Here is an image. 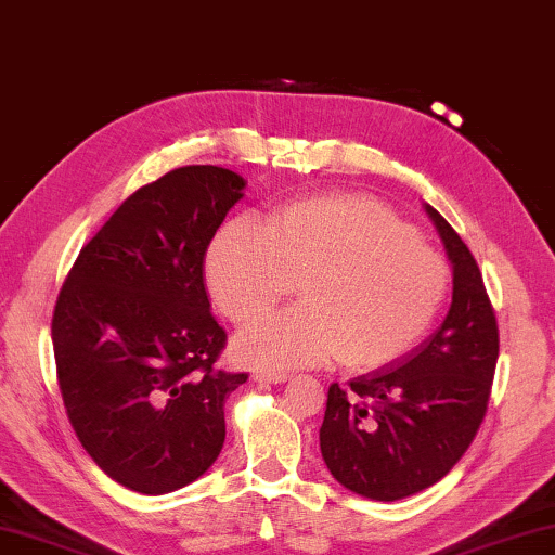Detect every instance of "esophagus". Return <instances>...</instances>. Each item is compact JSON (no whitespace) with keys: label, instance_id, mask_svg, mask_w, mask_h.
Wrapping results in <instances>:
<instances>
[{"label":"esophagus","instance_id":"esophagus-1","mask_svg":"<svg viewBox=\"0 0 555 555\" xmlns=\"http://www.w3.org/2000/svg\"><path fill=\"white\" fill-rule=\"evenodd\" d=\"M291 376L284 374V371H255V380L259 383H284Z\"/></svg>","mask_w":555,"mask_h":555}]
</instances>
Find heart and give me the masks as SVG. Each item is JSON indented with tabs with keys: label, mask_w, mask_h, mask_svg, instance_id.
<instances>
[{
	"label": "heart",
	"mask_w": 555,
	"mask_h": 555,
	"mask_svg": "<svg viewBox=\"0 0 555 555\" xmlns=\"http://www.w3.org/2000/svg\"><path fill=\"white\" fill-rule=\"evenodd\" d=\"M210 296L249 325L298 284L304 304L237 339L255 366L296 369L332 357L354 371L390 364L417 345L444 306L451 269L415 228L369 196L294 201L218 230L206 255Z\"/></svg>",
	"instance_id": "obj_1"
}]
</instances>
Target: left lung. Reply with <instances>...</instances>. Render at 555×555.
<instances>
[{
    "label": "left lung",
    "instance_id": "left-lung-1",
    "mask_svg": "<svg viewBox=\"0 0 555 555\" xmlns=\"http://www.w3.org/2000/svg\"><path fill=\"white\" fill-rule=\"evenodd\" d=\"M453 267L441 327L388 366L332 383L320 451L341 486L392 502L435 486L456 466L486 417L500 354L495 310L470 249L425 206Z\"/></svg>",
    "mask_w": 555,
    "mask_h": 555
}]
</instances>
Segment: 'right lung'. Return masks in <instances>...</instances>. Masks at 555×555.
Wrapping results in <instances>:
<instances>
[{"label":"right lung","instance_id":"1","mask_svg":"<svg viewBox=\"0 0 555 555\" xmlns=\"http://www.w3.org/2000/svg\"><path fill=\"white\" fill-rule=\"evenodd\" d=\"M245 179L189 165L140 186L79 251L53 310L60 392L108 478L143 495L189 486L225 441V398L247 374L216 361L204 259Z\"/></svg>","mask_w":555,"mask_h":555}]
</instances>
